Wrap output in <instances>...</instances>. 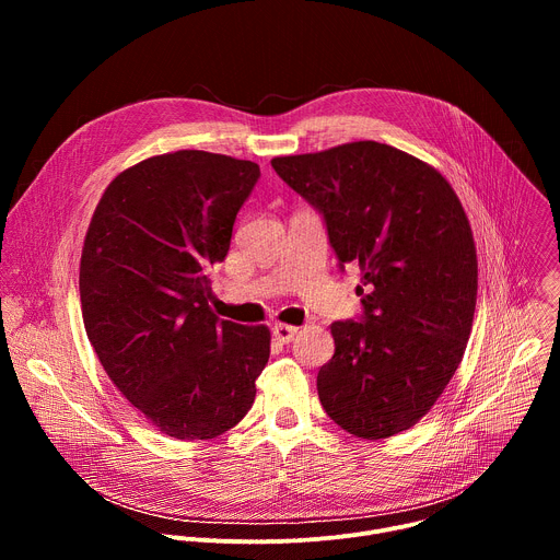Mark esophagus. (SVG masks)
<instances>
[{
    "label": "esophagus",
    "instance_id": "obj_1",
    "mask_svg": "<svg viewBox=\"0 0 560 560\" xmlns=\"http://www.w3.org/2000/svg\"><path fill=\"white\" fill-rule=\"evenodd\" d=\"M296 332H299V328L288 326V324H275V326H272V335H275V339L281 341V343H290V341L296 337Z\"/></svg>",
    "mask_w": 560,
    "mask_h": 560
}]
</instances>
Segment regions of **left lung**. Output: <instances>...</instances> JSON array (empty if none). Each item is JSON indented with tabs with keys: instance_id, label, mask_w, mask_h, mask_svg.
<instances>
[{
	"instance_id": "1",
	"label": "left lung",
	"mask_w": 560,
	"mask_h": 560,
	"mask_svg": "<svg viewBox=\"0 0 560 560\" xmlns=\"http://www.w3.org/2000/svg\"><path fill=\"white\" fill-rule=\"evenodd\" d=\"M270 164L324 214L341 266L361 270V324L330 326L335 357L316 376L324 410L368 441L410 430L454 376L474 322L476 246L454 188L378 141Z\"/></svg>"
}]
</instances>
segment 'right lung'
Returning <instances> with one entry per match:
<instances>
[{
	"instance_id": "add662e5",
	"label": "right lung",
	"mask_w": 560,
	"mask_h": 560,
	"mask_svg": "<svg viewBox=\"0 0 560 560\" xmlns=\"http://www.w3.org/2000/svg\"><path fill=\"white\" fill-rule=\"evenodd\" d=\"M259 179L246 159L154 154L104 190L79 264L91 346L110 381L162 434L208 441L242 421L270 357L266 326L219 322L210 270Z\"/></svg>"
}]
</instances>
